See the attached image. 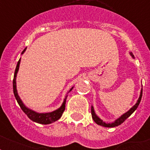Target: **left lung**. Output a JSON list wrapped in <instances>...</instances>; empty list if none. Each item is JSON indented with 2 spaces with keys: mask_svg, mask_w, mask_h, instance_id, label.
Listing matches in <instances>:
<instances>
[{
  "mask_svg": "<svg viewBox=\"0 0 150 150\" xmlns=\"http://www.w3.org/2000/svg\"><path fill=\"white\" fill-rule=\"evenodd\" d=\"M131 55L133 57L132 54H131ZM142 90L141 91V94H140L139 98V100H138V102L136 103V104H135L133 107H132V108H131V109L129 110L128 112H127V113H125V114H123V115H122L121 117H119L118 119H117L116 121H114V123L107 124V123H105V122H103L102 120H100L98 117L96 116V114H95V112H94V110H93V107H92V109H91L92 117H93V121H95V122H96L97 125H100V126H103V127H107V128H113V127H116V126L120 125L121 124L123 123L124 121H125L126 119L128 118V117L131 116V114H132L133 112L135 111V110L137 109V107H139V103H140V101H141V99H142Z\"/></svg>",
  "mask_w": 150,
  "mask_h": 150,
  "instance_id": "obj_1",
  "label": "left lung"
}]
</instances>
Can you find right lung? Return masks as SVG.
Segmentation results:
<instances>
[{
    "mask_svg": "<svg viewBox=\"0 0 150 150\" xmlns=\"http://www.w3.org/2000/svg\"><path fill=\"white\" fill-rule=\"evenodd\" d=\"M25 50L22 51V54L23 52L25 51ZM19 64H20V59L19 61H18L17 66H16V68H15V75H14V79H13V92H14V95H15V97L17 100L18 103L21 107V109L22 110V111L24 112L25 114H26L28 117H29L30 120H32L33 121H35L36 123L39 124H43V125H47V124L53 123L54 121H57L60 117H61L62 114L64 111V109H65V103H66V99H67V96H66L65 99L64 100L63 104L61 106L59 109H57L55 111L50 112V113H46V114H39V113H36V112L32 110L28 109L27 107H25V105L22 103V100H20L19 96L17 93V90H16V82H15V78H16V75H17L18 71V68H19ZM72 89V88L70 89V91Z\"/></svg>",
    "mask_w": 150,
    "mask_h": 150,
    "instance_id": "add662e5",
    "label": "right lung"
}]
</instances>
